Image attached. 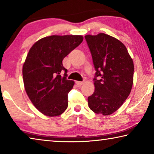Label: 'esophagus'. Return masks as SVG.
Instances as JSON below:
<instances>
[{"mask_svg":"<svg viewBox=\"0 0 154 154\" xmlns=\"http://www.w3.org/2000/svg\"><path fill=\"white\" fill-rule=\"evenodd\" d=\"M76 83L78 85H82L83 84H84V82H79V81H77V82H76Z\"/></svg>","mask_w":154,"mask_h":154,"instance_id":"obj_1","label":"esophagus"}]
</instances>
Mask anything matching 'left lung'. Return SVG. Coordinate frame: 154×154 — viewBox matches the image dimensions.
Masks as SVG:
<instances>
[{"instance_id": "obj_1", "label": "left lung", "mask_w": 154, "mask_h": 154, "mask_svg": "<svg viewBox=\"0 0 154 154\" xmlns=\"http://www.w3.org/2000/svg\"><path fill=\"white\" fill-rule=\"evenodd\" d=\"M96 69L95 90L88 98L92 111L109 116L122 105L133 84L134 63L120 41L105 33L85 36ZM100 76L97 80L96 77Z\"/></svg>"}]
</instances>
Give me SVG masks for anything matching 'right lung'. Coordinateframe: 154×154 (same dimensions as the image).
Wrapping results in <instances>:
<instances>
[{"mask_svg": "<svg viewBox=\"0 0 154 154\" xmlns=\"http://www.w3.org/2000/svg\"><path fill=\"white\" fill-rule=\"evenodd\" d=\"M83 39L82 35H51L36 41L28 51L22 67L24 88L34 106L46 116H60L67 109L68 94L75 82L66 79L62 60Z\"/></svg>", "mask_w": 154, "mask_h": 154, "instance_id": "obj_1", "label": "right lung"}]
</instances>
